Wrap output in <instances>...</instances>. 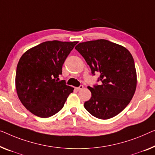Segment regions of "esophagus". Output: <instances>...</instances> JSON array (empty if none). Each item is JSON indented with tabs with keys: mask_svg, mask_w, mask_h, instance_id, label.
<instances>
[{
	"mask_svg": "<svg viewBox=\"0 0 155 155\" xmlns=\"http://www.w3.org/2000/svg\"><path fill=\"white\" fill-rule=\"evenodd\" d=\"M83 88H84V85H79V86H78V87H76V90H77V91H81V90H82Z\"/></svg>",
	"mask_w": 155,
	"mask_h": 155,
	"instance_id": "esophagus-1",
	"label": "esophagus"
}]
</instances>
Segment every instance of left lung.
<instances>
[{
    "instance_id": "left-lung-1",
    "label": "left lung",
    "mask_w": 155,
    "mask_h": 155,
    "mask_svg": "<svg viewBox=\"0 0 155 155\" xmlns=\"http://www.w3.org/2000/svg\"><path fill=\"white\" fill-rule=\"evenodd\" d=\"M91 69L100 74L99 84L88 86L92 95L84 107L94 117L107 120L129 104L137 87V71L130 52L106 40L79 43L75 47Z\"/></svg>"
}]
</instances>
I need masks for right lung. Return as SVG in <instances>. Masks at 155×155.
Returning <instances> with one entry per match:
<instances>
[{"label":"right lung","mask_w":155,"mask_h":155,"mask_svg":"<svg viewBox=\"0 0 155 155\" xmlns=\"http://www.w3.org/2000/svg\"><path fill=\"white\" fill-rule=\"evenodd\" d=\"M77 41H45L30 48L18 61L16 89L21 102L36 116L47 118L59 112L74 88L58 81L67 57Z\"/></svg>","instance_id":"add662e5"}]
</instances>
